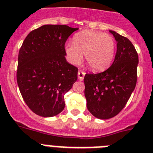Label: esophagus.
Masks as SVG:
<instances>
[{"instance_id": "esophagus-1", "label": "esophagus", "mask_w": 153, "mask_h": 153, "mask_svg": "<svg viewBox=\"0 0 153 153\" xmlns=\"http://www.w3.org/2000/svg\"><path fill=\"white\" fill-rule=\"evenodd\" d=\"M85 74V72H84V71L82 70H79V71H78V78H79V80L82 81L83 79H84Z\"/></svg>"}]
</instances>
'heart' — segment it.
Wrapping results in <instances>:
<instances>
[{
  "instance_id": "b5f03b06",
  "label": "heart",
  "mask_w": 153,
  "mask_h": 153,
  "mask_svg": "<svg viewBox=\"0 0 153 153\" xmlns=\"http://www.w3.org/2000/svg\"><path fill=\"white\" fill-rule=\"evenodd\" d=\"M115 42L108 33L86 30L77 33L73 42L65 45L68 60L73 64L81 63L82 54L85 61L94 71L105 70L111 65L115 56Z\"/></svg>"
}]
</instances>
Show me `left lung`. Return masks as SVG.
<instances>
[{
  "label": "left lung",
  "instance_id": "obj_1",
  "mask_svg": "<svg viewBox=\"0 0 153 153\" xmlns=\"http://www.w3.org/2000/svg\"><path fill=\"white\" fill-rule=\"evenodd\" d=\"M117 42L114 61L108 69L97 74H85V97L92 115L108 120L123 110L137 83L138 55L128 38L109 30Z\"/></svg>",
  "mask_w": 153,
  "mask_h": 153
}]
</instances>
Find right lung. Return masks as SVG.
Listing matches in <instances>:
<instances>
[{
    "mask_svg": "<svg viewBox=\"0 0 153 153\" xmlns=\"http://www.w3.org/2000/svg\"><path fill=\"white\" fill-rule=\"evenodd\" d=\"M77 30L67 25H44L32 30L19 49V89L29 108L42 117L64 110V94L78 79V68L67 62L64 48Z\"/></svg>",
    "mask_w": 153,
    "mask_h": 153,
    "instance_id": "add662e5",
    "label": "right lung"
}]
</instances>
